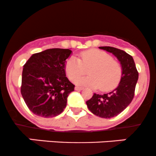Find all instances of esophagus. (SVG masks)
I'll use <instances>...</instances> for the list:
<instances>
[{"instance_id": "esophagus-1", "label": "esophagus", "mask_w": 156, "mask_h": 156, "mask_svg": "<svg viewBox=\"0 0 156 156\" xmlns=\"http://www.w3.org/2000/svg\"><path fill=\"white\" fill-rule=\"evenodd\" d=\"M83 88L80 87V86H76V87H75V90H76V91H81V90H83Z\"/></svg>"}]
</instances>
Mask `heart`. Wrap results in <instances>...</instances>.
Instances as JSON below:
<instances>
[{"instance_id": "heart-1", "label": "heart", "mask_w": 156, "mask_h": 156, "mask_svg": "<svg viewBox=\"0 0 156 156\" xmlns=\"http://www.w3.org/2000/svg\"><path fill=\"white\" fill-rule=\"evenodd\" d=\"M88 68V76L78 77ZM66 74L70 80L80 86L98 87L101 91L115 88L121 80L122 69L121 64L110 55L98 49H90L80 54V58L70 57L66 61Z\"/></svg>"}]
</instances>
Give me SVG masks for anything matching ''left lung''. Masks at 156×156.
Returning a JSON list of instances; mask_svg holds the SVG:
<instances>
[{"mask_svg": "<svg viewBox=\"0 0 156 156\" xmlns=\"http://www.w3.org/2000/svg\"><path fill=\"white\" fill-rule=\"evenodd\" d=\"M100 49L115 55L122 69L121 80L114 90L106 94L94 93L86 101L88 108L92 114L103 118H111L123 112L132 101L139 73L133 58L129 54L116 48L104 46Z\"/></svg>", "mask_w": 156, "mask_h": 156, "instance_id": "8db88e82", "label": "left lung"}]
</instances>
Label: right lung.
Returning a JSON list of instances; mask_svg holds the SVG:
<instances>
[{"label":"right lung","mask_w":156,"mask_h":156,"mask_svg":"<svg viewBox=\"0 0 156 156\" xmlns=\"http://www.w3.org/2000/svg\"><path fill=\"white\" fill-rule=\"evenodd\" d=\"M70 49L51 48L33 54L23 66L21 94L29 110L42 118L63 112L74 85L66 76Z\"/></svg>","instance_id":"1"}]
</instances>
